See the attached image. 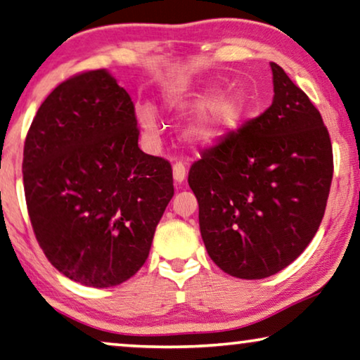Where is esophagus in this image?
<instances>
[{
  "mask_svg": "<svg viewBox=\"0 0 360 360\" xmlns=\"http://www.w3.org/2000/svg\"><path fill=\"white\" fill-rule=\"evenodd\" d=\"M173 178H174V181L178 182V184H181L182 181L186 179V166H184V163H176L174 166H173Z\"/></svg>",
  "mask_w": 360,
  "mask_h": 360,
  "instance_id": "esophagus-1",
  "label": "esophagus"
}]
</instances>
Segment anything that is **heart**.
<instances>
[{
	"label": "heart",
	"instance_id": "b5f03b06",
	"mask_svg": "<svg viewBox=\"0 0 360 360\" xmlns=\"http://www.w3.org/2000/svg\"><path fill=\"white\" fill-rule=\"evenodd\" d=\"M169 109L178 114H199L186 130V139L195 146H212L226 139L240 127L246 114L245 99L240 94H226L217 98V91L202 88L182 91L168 99ZM139 122L146 134L156 136L160 134L158 119L150 105L136 109Z\"/></svg>",
	"mask_w": 360,
	"mask_h": 360
}]
</instances>
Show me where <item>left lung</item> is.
<instances>
[{"label":"left lung","mask_w":360,"mask_h":360,"mask_svg":"<svg viewBox=\"0 0 360 360\" xmlns=\"http://www.w3.org/2000/svg\"><path fill=\"white\" fill-rule=\"evenodd\" d=\"M274 99L261 115L191 166L200 235L212 261L238 279H264L316 235L333 179L321 114L277 63Z\"/></svg>","instance_id":"left-lung-1"}]
</instances>
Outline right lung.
I'll return each instance as SVG.
<instances>
[{"instance_id": "obj_1", "label": "right lung", "mask_w": 360, "mask_h": 360, "mask_svg": "<svg viewBox=\"0 0 360 360\" xmlns=\"http://www.w3.org/2000/svg\"><path fill=\"white\" fill-rule=\"evenodd\" d=\"M135 105L105 70L60 83L40 104L24 143L30 224L55 269L104 288L148 257L174 195L169 161L139 148Z\"/></svg>"}]
</instances>
